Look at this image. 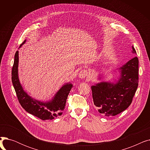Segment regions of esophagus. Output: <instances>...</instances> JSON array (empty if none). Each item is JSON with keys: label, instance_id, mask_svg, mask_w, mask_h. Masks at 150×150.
Returning a JSON list of instances; mask_svg holds the SVG:
<instances>
[{"label": "esophagus", "instance_id": "1", "mask_svg": "<svg viewBox=\"0 0 150 150\" xmlns=\"http://www.w3.org/2000/svg\"><path fill=\"white\" fill-rule=\"evenodd\" d=\"M88 71L85 69H83L80 71L79 74H78V76H79L80 78H85L88 76Z\"/></svg>", "mask_w": 150, "mask_h": 150}]
</instances>
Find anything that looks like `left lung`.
<instances>
[{"label": "left lung", "instance_id": "obj_1", "mask_svg": "<svg viewBox=\"0 0 150 150\" xmlns=\"http://www.w3.org/2000/svg\"><path fill=\"white\" fill-rule=\"evenodd\" d=\"M132 52L136 53L132 46ZM121 76L116 83L102 82L92 86V98L98 111L114 116L127 109L132 103L139 84V59L134 57L120 67Z\"/></svg>", "mask_w": 150, "mask_h": 150}]
</instances>
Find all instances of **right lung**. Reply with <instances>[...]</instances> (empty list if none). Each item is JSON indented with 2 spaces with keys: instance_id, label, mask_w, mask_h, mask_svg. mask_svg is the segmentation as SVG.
I'll use <instances>...</instances> for the list:
<instances>
[{
  "instance_id": "add662e5",
  "label": "right lung",
  "mask_w": 150,
  "mask_h": 150,
  "mask_svg": "<svg viewBox=\"0 0 150 150\" xmlns=\"http://www.w3.org/2000/svg\"><path fill=\"white\" fill-rule=\"evenodd\" d=\"M25 42V41H23L22 44H24ZM18 61L19 54L18 51H16L14 55V64L12 67L11 80L21 106L28 113L42 120H52L61 115L66 106V100L72 89V84L67 83L63 86L55 95L54 98L49 102L44 103L43 102L36 100L27 95V93L23 90L20 84L18 73Z\"/></svg>"
}]
</instances>
